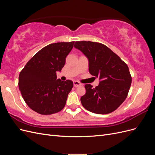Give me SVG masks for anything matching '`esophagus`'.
Returning <instances> with one entry per match:
<instances>
[{
  "label": "esophagus",
  "instance_id": "esophagus-1",
  "mask_svg": "<svg viewBox=\"0 0 155 155\" xmlns=\"http://www.w3.org/2000/svg\"><path fill=\"white\" fill-rule=\"evenodd\" d=\"M73 83H74V86L75 87H78L81 85V83H79V82L78 81H74Z\"/></svg>",
  "mask_w": 155,
  "mask_h": 155
}]
</instances>
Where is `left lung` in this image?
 <instances>
[{"mask_svg": "<svg viewBox=\"0 0 155 155\" xmlns=\"http://www.w3.org/2000/svg\"><path fill=\"white\" fill-rule=\"evenodd\" d=\"M74 47L88 58L89 72L100 79L98 86L85 85L81 97L85 109L99 114L110 113L125 101L132 78L127 64L105 45L92 41H76Z\"/></svg>", "mask_w": 155, "mask_h": 155, "instance_id": "1", "label": "left lung"}]
</instances>
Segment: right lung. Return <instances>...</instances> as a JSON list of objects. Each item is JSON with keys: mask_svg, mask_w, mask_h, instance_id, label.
<instances>
[{"mask_svg": "<svg viewBox=\"0 0 155 155\" xmlns=\"http://www.w3.org/2000/svg\"><path fill=\"white\" fill-rule=\"evenodd\" d=\"M74 41L48 45L26 63L18 76V87L26 104L37 113L49 115L61 110L73 87L71 80L57 79Z\"/></svg>", "mask_w": 155, "mask_h": 155, "instance_id": "right-lung-1", "label": "right lung"}]
</instances>
